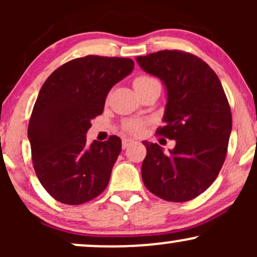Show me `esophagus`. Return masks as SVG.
I'll return each mask as SVG.
<instances>
[{
	"mask_svg": "<svg viewBox=\"0 0 257 257\" xmlns=\"http://www.w3.org/2000/svg\"><path fill=\"white\" fill-rule=\"evenodd\" d=\"M132 144H134V140H132V139H123V140H122V147H123V149H126V147L131 146Z\"/></svg>",
	"mask_w": 257,
	"mask_h": 257,
	"instance_id": "esophagus-1",
	"label": "esophagus"
}]
</instances>
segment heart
Instances as JSON below:
<instances>
[{
    "instance_id": "obj_1",
    "label": "heart",
    "mask_w": 257,
    "mask_h": 257,
    "mask_svg": "<svg viewBox=\"0 0 257 257\" xmlns=\"http://www.w3.org/2000/svg\"><path fill=\"white\" fill-rule=\"evenodd\" d=\"M155 78L152 77H149V76H139L134 79V82H133V85L134 87H138V85L140 84H144V83H147V82H151L153 81ZM144 125H145V123L143 122V120L140 119H129L124 122V124H123V131L125 133H128V134H139L141 131L144 129Z\"/></svg>"
}]
</instances>
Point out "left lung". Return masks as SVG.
Segmentation results:
<instances>
[{
  "label": "left lung",
  "mask_w": 257,
  "mask_h": 257,
  "mask_svg": "<svg viewBox=\"0 0 257 257\" xmlns=\"http://www.w3.org/2000/svg\"><path fill=\"white\" fill-rule=\"evenodd\" d=\"M137 61L166 85V125L156 133L176 143L167 155L158 144L143 141V181L159 198L187 202L204 192L223 166L232 131L228 100L214 70L191 53L161 51Z\"/></svg>",
  "instance_id": "left-lung-1"
}]
</instances>
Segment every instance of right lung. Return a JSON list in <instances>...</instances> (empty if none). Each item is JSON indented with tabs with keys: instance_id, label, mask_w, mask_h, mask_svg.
<instances>
[{
	"instance_id": "1",
	"label": "right lung",
	"mask_w": 257,
	"mask_h": 257,
	"mask_svg": "<svg viewBox=\"0 0 257 257\" xmlns=\"http://www.w3.org/2000/svg\"><path fill=\"white\" fill-rule=\"evenodd\" d=\"M133 69L129 58L87 55L61 65L43 83L28 137L37 178L58 202L83 204L107 187L122 141L111 135L88 145L85 133L111 88Z\"/></svg>"
}]
</instances>
